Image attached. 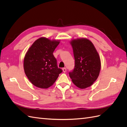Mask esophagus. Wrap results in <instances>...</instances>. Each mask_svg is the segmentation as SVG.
Segmentation results:
<instances>
[{"label": "esophagus", "instance_id": "esophagus-1", "mask_svg": "<svg viewBox=\"0 0 127 127\" xmlns=\"http://www.w3.org/2000/svg\"><path fill=\"white\" fill-rule=\"evenodd\" d=\"M63 71L64 72H66V68H63Z\"/></svg>", "mask_w": 127, "mask_h": 127}]
</instances>
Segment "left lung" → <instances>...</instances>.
<instances>
[{
	"instance_id": "1",
	"label": "left lung",
	"mask_w": 127,
	"mask_h": 127,
	"mask_svg": "<svg viewBox=\"0 0 127 127\" xmlns=\"http://www.w3.org/2000/svg\"><path fill=\"white\" fill-rule=\"evenodd\" d=\"M75 58L74 70L69 75L72 83L81 89L90 87L96 81L101 70V60L92 42L86 38L70 41Z\"/></svg>"
}]
</instances>
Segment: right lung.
I'll use <instances>...</instances> for the list:
<instances>
[{
	"label": "right lung",
	"instance_id": "1",
	"mask_svg": "<svg viewBox=\"0 0 127 127\" xmlns=\"http://www.w3.org/2000/svg\"><path fill=\"white\" fill-rule=\"evenodd\" d=\"M59 43V40L42 37L34 42L27 51L24 69L27 77L35 86L41 88L50 87L62 72L53 55Z\"/></svg>",
	"mask_w": 127,
	"mask_h": 127
}]
</instances>
